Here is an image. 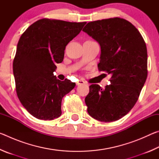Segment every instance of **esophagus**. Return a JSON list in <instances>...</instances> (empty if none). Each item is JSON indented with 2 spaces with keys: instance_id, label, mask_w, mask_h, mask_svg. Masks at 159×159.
<instances>
[{
  "instance_id": "1",
  "label": "esophagus",
  "mask_w": 159,
  "mask_h": 159,
  "mask_svg": "<svg viewBox=\"0 0 159 159\" xmlns=\"http://www.w3.org/2000/svg\"><path fill=\"white\" fill-rule=\"evenodd\" d=\"M84 83H85V82L84 81V80L80 79V80H78V81L76 82V85H81V84H84Z\"/></svg>"
}]
</instances>
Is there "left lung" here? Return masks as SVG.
Listing matches in <instances>:
<instances>
[{"label":"left lung","mask_w":159,"mask_h":159,"mask_svg":"<svg viewBox=\"0 0 159 159\" xmlns=\"http://www.w3.org/2000/svg\"><path fill=\"white\" fill-rule=\"evenodd\" d=\"M83 31L100 45L98 69L111 76L104 88L90 86L85 99L88 112L99 121H115L134 107L146 81V43L135 26L121 18L90 21Z\"/></svg>","instance_id":"8db88e82"}]
</instances>
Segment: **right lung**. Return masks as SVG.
I'll return each mask as SVG.
<instances>
[{
	"instance_id": "add662e5",
	"label": "right lung",
	"mask_w": 159,
	"mask_h": 159,
	"mask_svg": "<svg viewBox=\"0 0 159 159\" xmlns=\"http://www.w3.org/2000/svg\"><path fill=\"white\" fill-rule=\"evenodd\" d=\"M86 22L42 19L21 35L13 61L16 91L23 107L41 120H53L61 114V100L76 83L54 76L56 64L63 61L66 45Z\"/></svg>"
}]
</instances>
